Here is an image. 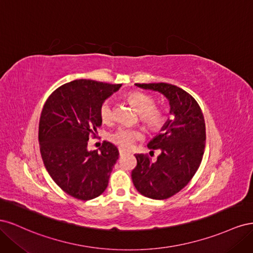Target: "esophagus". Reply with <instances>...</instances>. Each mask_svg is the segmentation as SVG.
<instances>
[{
	"mask_svg": "<svg viewBox=\"0 0 253 253\" xmlns=\"http://www.w3.org/2000/svg\"><path fill=\"white\" fill-rule=\"evenodd\" d=\"M126 153V150H124V149H121V148H119V155L121 156V155H124Z\"/></svg>",
	"mask_w": 253,
	"mask_h": 253,
	"instance_id": "1",
	"label": "esophagus"
}]
</instances>
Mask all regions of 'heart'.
Returning <instances> with one entry per match:
<instances>
[{
	"instance_id": "obj_1",
	"label": "heart",
	"mask_w": 253,
	"mask_h": 253,
	"mask_svg": "<svg viewBox=\"0 0 253 253\" xmlns=\"http://www.w3.org/2000/svg\"><path fill=\"white\" fill-rule=\"evenodd\" d=\"M127 100L131 102L139 113V119L152 131H158L167 121V110L162 105H156V99L152 95L133 91L127 95ZM99 115L103 122H112L115 118L114 102L111 98L105 99L99 108ZM108 138L111 142L120 148L128 149L136 140L142 138V133L139 129L126 126H119L112 131Z\"/></svg>"
}]
</instances>
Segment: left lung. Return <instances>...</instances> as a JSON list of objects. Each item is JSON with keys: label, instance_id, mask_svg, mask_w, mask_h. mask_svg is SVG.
I'll list each match as a JSON object with an SVG mask.
<instances>
[{"label": "left lung", "instance_id": "8db88e82", "mask_svg": "<svg viewBox=\"0 0 253 253\" xmlns=\"http://www.w3.org/2000/svg\"><path fill=\"white\" fill-rule=\"evenodd\" d=\"M157 90L170 101L171 119L148 148L160 150L156 162L147 154H136L132 180L140 194L166 200L185 188L201 166L206 145V125L201 106L186 90L169 83H136Z\"/></svg>", "mask_w": 253, "mask_h": 253}]
</instances>
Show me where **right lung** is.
<instances>
[{"label":"right lung","mask_w":253,"mask_h":253,"mask_svg":"<svg viewBox=\"0 0 253 253\" xmlns=\"http://www.w3.org/2000/svg\"><path fill=\"white\" fill-rule=\"evenodd\" d=\"M121 84L74 80L63 84L45 101L39 121L40 152L52 180L65 193L89 201L104 192L119 152L103 141L100 152L87 151L102 119L99 108Z\"/></svg>","instance_id":"add662e5"}]
</instances>
